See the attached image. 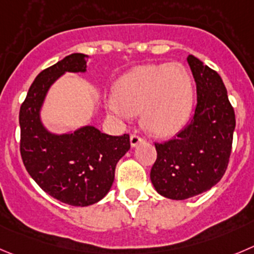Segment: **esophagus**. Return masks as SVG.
<instances>
[{"label": "esophagus", "instance_id": "1", "mask_svg": "<svg viewBox=\"0 0 254 254\" xmlns=\"http://www.w3.org/2000/svg\"><path fill=\"white\" fill-rule=\"evenodd\" d=\"M141 142H143V137H141L139 134H137V133L131 134V146L132 147L137 146V144L141 143Z\"/></svg>", "mask_w": 254, "mask_h": 254}]
</instances>
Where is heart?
<instances>
[{"mask_svg":"<svg viewBox=\"0 0 254 254\" xmlns=\"http://www.w3.org/2000/svg\"><path fill=\"white\" fill-rule=\"evenodd\" d=\"M194 81L182 64H149L132 69L115 86L108 106L120 117L142 111V123L151 133L166 136L180 129L190 115Z\"/></svg>","mask_w":254,"mask_h":254,"instance_id":"1","label":"heart"}]
</instances>
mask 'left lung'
Listing matches in <instances>:
<instances>
[{
    "label": "left lung",
    "mask_w": 254,
    "mask_h": 254,
    "mask_svg": "<svg viewBox=\"0 0 254 254\" xmlns=\"http://www.w3.org/2000/svg\"><path fill=\"white\" fill-rule=\"evenodd\" d=\"M197 86V107L177 136L154 143L151 181L159 194L186 199L211 190L221 181L231 157L234 110L221 76L197 57H187Z\"/></svg>",
    "instance_id": "1"
}]
</instances>
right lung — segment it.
Masks as SVG:
<instances>
[{"mask_svg": "<svg viewBox=\"0 0 254 254\" xmlns=\"http://www.w3.org/2000/svg\"><path fill=\"white\" fill-rule=\"evenodd\" d=\"M84 57L72 53L40 72L20 108V152L27 172L53 198L81 207L107 194L116 165L131 147L127 133L110 136L88 126L55 136L41 125L38 112L47 89L64 72L86 71Z\"/></svg>", "mask_w": 254, "mask_h": 254, "instance_id": "1", "label": "right lung"}]
</instances>
